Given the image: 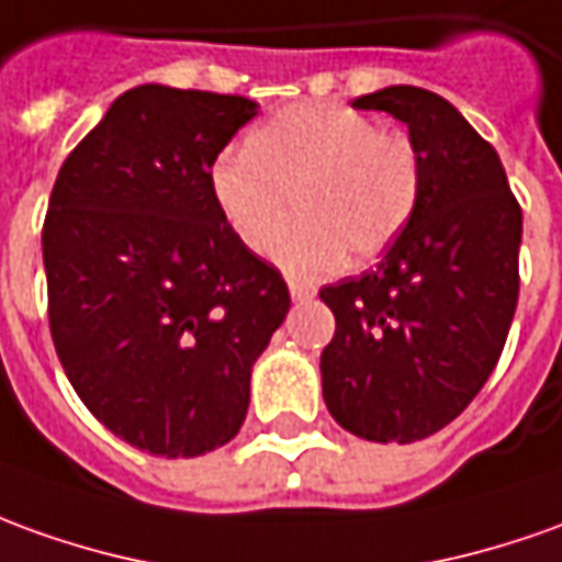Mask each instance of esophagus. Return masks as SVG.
Instances as JSON below:
<instances>
[{
  "label": "esophagus",
  "instance_id": "obj_1",
  "mask_svg": "<svg viewBox=\"0 0 562 562\" xmlns=\"http://www.w3.org/2000/svg\"><path fill=\"white\" fill-rule=\"evenodd\" d=\"M312 296H315V290L308 288V284L290 281V300H293V303H305V300H312Z\"/></svg>",
  "mask_w": 562,
  "mask_h": 562
}]
</instances>
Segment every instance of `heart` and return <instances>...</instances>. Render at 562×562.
Returning a JSON list of instances; mask_svg holds the SVG:
<instances>
[{
  "instance_id": "b5f03b06",
  "label": "heart",
  "mask_w": 562,
  "mask_h": 562,
  "mask_svg": "<svg viewBox=\"0 0 562 562\" xmlns=\"http://www.w3.org/2000/svg\"><path fill=\"white\" fill-rule=\"evenodd\" d=\"M207 183L216 211L257 254L269 250L296 195L303 220L274 241L272 257L284 272L315 278L348 250L358 262L389 250L416 211L419 158L363 112L300 103L220 153Z\"/></svg>"
}]
</instances>
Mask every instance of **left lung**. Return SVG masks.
<instances>
[{
	"label": "left lung",
	"mask_w": 562,
	"mask_h": 562,
	"mask_svg": "<svg viewBox=\"0 0 562 562\" xmlns=\"http://www.w3.org/2000/svg\"><path fill=\"white\" fill-rule=\"evenodd\" d=\"M351 106L404 122L419 199L373 272L321 290L336 318L321 351L324 404L363 440L413 443L450 425L498 363L524 214L498 153L450 100L392 85Z\"/></svg>",
	"instance_id": "8db88e82"
}]
</instances>
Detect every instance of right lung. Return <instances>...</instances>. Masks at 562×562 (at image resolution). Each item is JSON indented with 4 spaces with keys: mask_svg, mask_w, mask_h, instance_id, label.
Instances as JSON below:
<instances>
[{
    "mask_svg": "<svg viewBox=\"0 0 562 562\" xmlns=\"http://www.w3.org/2000/svg\"><path fill=\"white\" fill-rule=\"evenodd\" d=\"M247 97L137 85L69 153L42 259L57 358L125 443L192 459L229 443L250 373L290 312L211 195V165L254 115Z\"/></svg>",
    "mask_w": 562,
    "mask_h": 562,
    "instance_id": "obj_1",
    "label": "right lung"
}]
</instances>
